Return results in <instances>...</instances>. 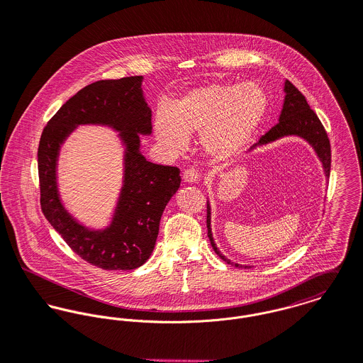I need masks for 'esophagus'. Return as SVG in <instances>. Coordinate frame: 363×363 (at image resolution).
Masks as SVG:
<instances>
[{"label": "esophagus", "mask_w": 363, "mask_h": 363, "mask_svg": "<svg viewBox=\"0 0 363 363\" xmlns=\"http://www.w3.org/2000/svg\"><path fill=\"white\" fill-rule=\"evenodd\" d=\"M201 179V172L195 168H188L184 171V181L186 184H196Z\"/></svg>", "instance_id": "34e87169"}]
</instances>
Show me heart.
Here are the masks:
<instances>
[{
	"instance_id": "b5f03b06",
	"label": "heart",
	"mask_w": 363,
	"mask_h": 363,
	"mask_svg": "<svg viewBox=\"0 0 363 363\" xmlns=\"http://www.w3.org/2000/svg\"><path fill=\"white\" fill-rule=\"evenodd\" d=\"M269 110V97L257 83H208L175 100L169 110H159L155 130L171 153H181L188 136L201 133L203 149L213 160L237 157L249 143Z\"/></svg>"
}]
</instances>
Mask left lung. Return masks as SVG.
Masks as SVG:
<instances>
[{
    "label": "left lung",
    "instance_id": "8db88e82",
    "mask_svg": "<svg viewBox=\"0 0 363 363\" xmlns=\"http://www.w3.org/2000/svg\"><path fill=\"white\" fill-rule=\"evenodd\" d=\"M285 91V99H284V106H282L281 116L279 123L274 125L266 135H263L256 145L252 146L255 149L256 146L267 145L272 143L277 139H281L284 136H299L309 142V145L315 149L316 155L319 156L320 162L324 168V174L328 178L330 177V167H331V147H330V140L327 136V132L324 129L320 120L318 118L316 113L309 107L305 96L291 83L289 81H285L284 86ZM250 149V150H252ZM210 204L207 201V237L210 240V243L214 249V252L228 264H233L231 260H228L223 253L217 249L213 234H211V227H210ZM237 267H242L241 264L235 263ZM247 267V266H245ZM250 267V266H249Z\"/></svg>",
    "mask_w": 363,
    "mask_h": 363
}]
</instances>
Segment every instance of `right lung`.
<instances>
[{"label": "right lung", "mask_w": 363, "mask_h": 363, "mask_svg": "<svg viewBox=\"0 0 363 363\" xmlns=\"http://www.w3.org/2000/svg\"><path fill=\"white\" fill-rule=\"evenodd\" d=\"M143 77L97 81L71 97L43 129L38 165L41 210L68 246L103 270H133L150 257L162 211L181 184L177 167L147 162L140 135L152 133V111L142 91ZM82 123L108 124L125 145L122 195L112 224L104 230L79 225L60 203L56 188L59 147Z\"/></svg>", "instance_id": "1"}]
</instances>
